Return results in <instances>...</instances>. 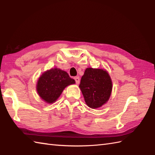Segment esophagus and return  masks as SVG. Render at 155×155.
Masks as SVG:
<instances>
[{
	"mask_svg": "<svg viewBox=\"0 0 155 155\" xmlns=\"http://www.w3.org/2000/svg\"><path fill=\"white\" fill-rule=\"evenodd\" d=\"M74 80L76 81V84H78L80 83V78L78 77H74Z\"/></svg>",
	"mask_w": 155,
	"mask_h": 155,
	"instance_id": "1",
	"label": "esophagus"
}]
</instances>
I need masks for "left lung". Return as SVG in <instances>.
<instances>
[{
    "mask_svg": "<svg viewBox=\"0 0 155 155\" xmlns=\"http://www.w3.org/2000/svg\"><path fill=\"white\" fill-rule=\"evenodd\" d=\"M79 88L87 106L97 108L109 100L113 83L106 70L87 68L81 78Z\"/></svg>",
    "mask_w": 155,
    "mask_h": 155,
    "instance_id": "8db88e82",
    "label": "left lung"
}]
</instances>
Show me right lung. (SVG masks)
Here are the masks:
<instances>
[{
    "label": "right lung",
    "mask_w": 155,
    "mask_h": 155,
    "mask_svg": "<svg viewBox=\"0 0 155 155\" xmlns=\"http://www.w3.org/2000/svg\"><path fill=\"white\" fill-rule=\"evenodd\" d=\"M75 84V81L69 77L66 71L54 68L44 72L38 78L37 91L41 99L52 104L61 96L68 85Z\"/></svg>",
    "instance_id": "obj_1"
}]
</instances>
